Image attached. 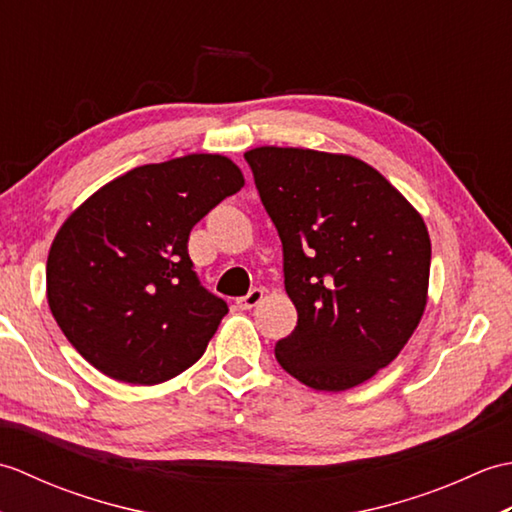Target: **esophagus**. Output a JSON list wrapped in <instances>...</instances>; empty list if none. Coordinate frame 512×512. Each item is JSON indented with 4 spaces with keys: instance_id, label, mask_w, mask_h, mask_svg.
Instances as JSON below:
<instances>
[{
    "instance_id": "34e87169",
    "label": "esophagus",
    "mask_w": 512,
    "mask_h": 512,
    "mask_svg": "<svg viewBox=\"0 0 512 512\" xmlns=\"http://www.w3.org/2000/svg\"><path fill=\"white\" fill-rule=\"evenodd\" d=\"M262 299H264V290L262 288H253L246 297L237 299V306L242 308V310H250V308L259 306V303H262Z\"/></svg>"
}]
</instances>
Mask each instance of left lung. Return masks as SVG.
Here are the masks:
<instances>
[{"label":"left lung","instance_id":"left-lung-1","mask_svg":"<svg viewBox=\"0 0 512 512\" xmlns=\"http://www.w3.org/2000/svg\"><path fill=\"white\" fill-rule=\"evenodd\" d=\"M284 244L297 325L279 365L319 391H345L387 367L427 308L431 239L422 215L372 165L303 147L244 154Z\"/></svg>","mask_w":512,"mask_h":512}]
</instances>
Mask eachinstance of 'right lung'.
Instances as JSON below:
<instances>
[{
	"label": "right lung",
	"instance_id": "add662e5",
	"mask_svg": "<svg viewBox=\"0 0 512 512\" xmlns=\"http://www.w3.org/2000/svg\"><path fill=\"white\" fill-rule=\"evenodd\" d=\"M242 187L231 158L189 154L127 171L76 206L52 239L46 295L85 361L132 385L198 361L228 308L195 277L189 233Z\"/></svg>",
	"mask_w": 512,
	"mask_h": 512
}]
</instances>
